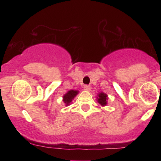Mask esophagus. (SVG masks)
I'll use <instances>...</instances> for the list:
<instances>
[{"label":"esophagus","instance_id":"34e87169","mask_svg":"<svg viewBox=\"0 0 161 161\" xmlns=\"http://www.w3.org/2000/svg\"><path fill=\"white\" fill-rule=\"evenodd\" d=\"M84 89L86 90V91H89V90L91 89V87H90L89 86H88V85H85Z\"/></svg>","mask_w":161,"mask_h":161}]
</instances>
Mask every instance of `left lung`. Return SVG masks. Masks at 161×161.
<instances>
[{"instance_id": "obj_1", "label": "left lung", "mask_w": 161, "mask_h": 161, "mask_svg": "<svg viewBox=\"0 0 161 161\" xmlns=\"http://www.w3.org/2000/svg\"><path fill=\"white\" fill-rule=\"evenodd\" d=\"M107 100H108V96H107L106 94L100 93L98 95V97H97V101L100 104H101L102 106H105L107 104Z\"/></svg>"}]
</instances>
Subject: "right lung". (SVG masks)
Instances as JSON below:
<instances>
[{"label": "right lung", "mask_w": 161, "mask_h": 161, "mask_svg": "<svg viewBox=\"0 0 161 161\" xmlns=\"http://www.w3.org/2000/svg\"><path fill=\"white\" fill-rule=\"evenodd\" d=\"M78 91H75V90H70L64 96V101L66 105H69L72 100L75 97V96L78 94Z\"/></svg>", "instance_id": "add662e5"}]
</instances>
